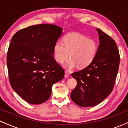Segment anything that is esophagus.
<instances>
[{"label":"esophagus","instance_id":"34e87169","mask_svg":"<svg viewBox=\"0 0 128 128\" xmlns=\"http://www.w3.org/2000/svg\"><path fill=\"white\" fill-rule=\"evenodd\" d=\"M69 75H70V74H69V73L67 71H65V74H64V77L66 78H68Z\"/></svg>","mask_w":128,"mask_h":128}]
</instances>
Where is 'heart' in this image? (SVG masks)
I'll return each mask as SVG.
<instances>
[{"label": "heart", "mask_w": 128, "mask_h": 128, "mask_svg": "<svg viewBox=\"0 0 128 128\" xmlns=\"http://www.w3.org/2000/svg\"><path fill=\"white\" fill-rule=\"evenodd\" d=\"M98 44L94 40L78 34H70L58 41L54 48V58L56 62L62 64L69 58L67 67L72 69L77 66L84 68L90 65L96 58Z\"/></svg>", "instance_id": "obj_1"}]
</instances>
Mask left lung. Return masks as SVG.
Masks as SVG:
<instances>
[{"label":"left lung","mask_w":128,"mask_h":128,"mask_svg":"<svg viewBox=\"0 0 128 128\" xmlns=\"http://www.w3.org/2000/svg\"><path fill=\"white\" fill-rule=\"evenodd\" d=\"M99 45L96 58L90 65L72 73L77 86L71 92V99L82 107L94 106L112 92L120 64V55L115 41L100 29Z\"/></svg>","instance_id":"8db88e82"}]
</instances>
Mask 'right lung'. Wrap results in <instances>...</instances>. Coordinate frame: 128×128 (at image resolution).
<instances>
[{
  "label": "right lung",
  "mask_w": 128,
  "mask_h": 128,
  "mask_svg": "<svg viewBox=\"0 0 128 128\" xmlns=\"http://www.w3.org/2000/svg\"><path fill=\"white\" fill-rule=\"evenodd\" d=\"M62 30L54 24H36L18 30L11 39L6 61L10 84L29 104L48 100L53 84L64 78V70L54 58Z\"/></svg>",
  "instance_id": "1"
}]
</instances>
